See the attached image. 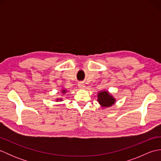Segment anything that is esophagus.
Listing matches in <instances>:
<instances>
[{
  "label": "esophagus",
  "mask_w": 161,
  "mask_h": 161,
  "mask_svg": "<svg viewBox=\"0 0 161 161\" xmlns=\"http://www.w3.org/2000/svg\"><path fill=\"white\" fill-rule=\"evenodd\" d=\"M78 87L80 88V89H84L85 88V84L84 83H79Z\"/></svg>",
  "instance_id": "34e87169"
}]
</instances>
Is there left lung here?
<instances>
[{
    "instance_id": "1",
    "label": "left lung",
    "mask_w": 161,
    "mask_h": 161,
    "mask_svg": "<svg viewBox=\"0 0 161 161\" xmlns=\"http://www.w3.org/2000/svg\"><path fill=\"white\" fill-rule=\"evenodd\" d=\"M97 102L101 107L104 108L115 104L116 100L108 91L104 90L97 93Z\"/></svg>"
}]
</instances>
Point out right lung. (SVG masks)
<instances>
[{"instance_id":"obj_1","label":"right lung","mask_w":161,"mask_h":161,"mask_svg":"<svg viewBox=\"0 0 161 161\" xmlns=\"http://www.w3.org/2000/svg\"><path fill=\"white\" fill-rule=\"evenodd\" d=\"M61 94H62L63 95H66L68 93V91L66 89H65V88H62V89H61ZM63 100H64V99L62 97H57V99H55V101L57 102H62Z\"/></svg>"}]
</instances>
